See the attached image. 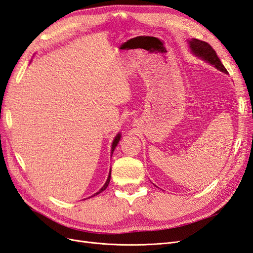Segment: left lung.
I'll return each instance as SVG.
<instances>
[{"instance_id": "1", "label": "left lung", "mask_w": 253, "mask_h": 253, "mask_svg": "<svg viewBox=\"0 0 253 253\" xmlns=\"http://www.w3.org/2000/svg\"><path fill=\"white\" fill-rule=\"evenodd\" d=\"M188 43H189V47L191 49V52H192L193 55H195L198 58H201L202 60L206 61V62L210 63L211 65L217 68V70H219L220 72L228 74L225 66L221 64L219 58L217 57L215 50L211 47L210 44L198 40V39H191L188 41Z\"/></svg>"}]
</instances>
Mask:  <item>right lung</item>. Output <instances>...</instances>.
Here are the masks:
<instances>
[{
    "label": "right lung",
    "instance_id": "right-lung-1",
    "mask_svg": "<svg viewBox=\"0 0 253 253\" xmlns=\"http://www.w3.org/2000/svg\"><path fill=\"white\" fill-rule=\"evenodd\" d=\"M120 138H121V134H120V133H118V134L116 135V137H115V138H114V140H113V143H112V150H111V153H112V154H113V152H114L115 148H116V145L118 144V142H119ZM110 180H111V170H110V173H109V177H108V179H106V181H105V183H104V185H103V187H102L100 190H99L97 193H95L94 195H91V196L98 195L99 193H101L102 191H104L106 188H108L109 183H110ZM91 196H90V197H91Z\"/></svg>",
    "mask_w": 253,
    "mask_h": 253
}]
</instances>
